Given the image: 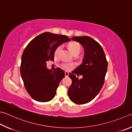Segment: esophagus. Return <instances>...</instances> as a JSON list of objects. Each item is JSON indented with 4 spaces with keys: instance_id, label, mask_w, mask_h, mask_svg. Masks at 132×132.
Here are the masks:
<instances>
[{
    "instance_id": "obj_1",
    "label": "esophagus",
    "mask_w": 132,
    "mask_h": 132,
    "mask_svg": "<svg viewBox=\"0 0 132 132\" xmlns=\"http://www.w3.org/2000/svg\"><path fill=\"white\" fill-rule=\"evenodd\" d=\"M64 74H65V77H68V75H69V73L68 72H65V73H64Z\"/></svg>"
}]
</instances>
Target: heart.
Listing matches in <instances>:
<instances>
[{
  "mask_svg": "<svg viewBox=\"0 0 132 132\" xmlns=\"http://www.w3.org/2000/svg\"><path fill=\"white\" fill-rule=\"evenodd\" d=\"M68 48L69 49L70 51L73 54L77 53H80L81 51V46L78 43L76 42H72V43H69L68 44ZM62 46L60 45L56 49L55 51H54V56L58 57L60 51L61 50ZM75 64L73 63H64L61 64V67L65 70L68 71L70 70L72 68L74 67Z\"/></svg>",
  "mask_w": 132,
  "mask_h": 132,
  "instance_id": "heart-1",
  "label": "heart"
}]
</instances>
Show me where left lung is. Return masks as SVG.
Returning a JSON list of instances; mask_svg holds the SVG:
<instances>
[{
    "instance_id": "obj_1",
    "label": "left lung",
    "mask_w": 132,
    "mask_h": 132,
    "mask_svg": "<svg viewBox=\"0 0 132 132\" xmlns=\"http://www.w3.org/2000/svg\"><path fill=\"white\" fill-rule=\"evenodd\" d=\"M71 39L84 47L83 63L72 72L79 73L83 78L79 79L73 73H69L72 84L68 88V95L74 103H87L98 95L103 86L108 61L102 47L91 37H73Z\"/></svg>"
}]
</instances>
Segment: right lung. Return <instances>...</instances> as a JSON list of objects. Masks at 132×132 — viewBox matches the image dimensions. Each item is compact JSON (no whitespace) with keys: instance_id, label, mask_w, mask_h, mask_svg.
<instances>
[{"instance_id":"1","label":"right lung","mask_w":132,"mask_h":132,"mask_svg":"<svg viewBox=\"0 0 132 132\" xmlns=\"http://www.w3.org/2000/svg\"><path fill=\"white\" fill-rule=\"evenodd\" d=\"M71 39L67 36L43 33L30 42L22 56L20 67L24 87L32 98L46 102L51 101L64 71L60 68L52 71L46 68V61H53L57 47Z\"/></svg>"}]
</instances>
